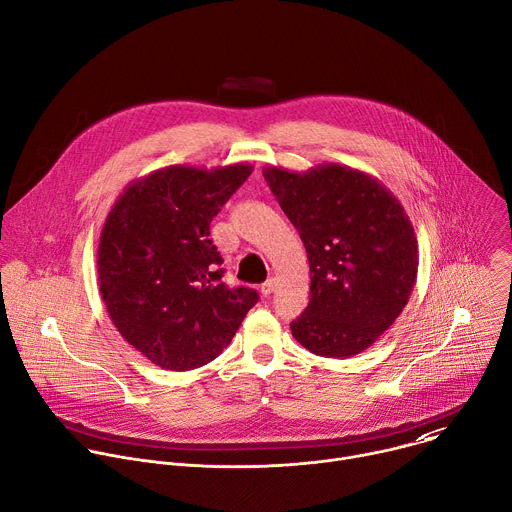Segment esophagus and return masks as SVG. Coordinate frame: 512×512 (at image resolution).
Wrapping results in <instances>:
<instances>
[{
	"mask_svg": "<svg viewBox=\"0 0 512 512\" xmlns=\"http://www.w3.org/2000/svg\"><path fill=\"white\" fill-rule=\"evenodd\" d=\"M273 289H275V279H273V277H269L265 283H261V294H263L265 298L273 294Z\"/></svg>",
	"mask_w": 512,
	"mask_h": 512,
	"instance_id": "34e87169",
	"label": "esophagus"
}]
</instances>
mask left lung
Wrapping results in <instances>:
<instances>
[{"label": "left lung", "mask_w": 512, "mask_h": 512, "mask_svg": "<svg viewBox=\"0 0 512 512\" xmlns=\"http://www.w3.org/2000/svg\"><path fill=\"white\" fill-rule=\"evenodd\" d=\"M310 261V304L289 324L318 356L350 358L399 318L417 277V239L401 202L377 178L340 164L263 168Z\"/></svg>", "instance_id": "8db88e82"}]
</instances>
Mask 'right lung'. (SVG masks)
I'll return each instance as SVG.
<instances>
[{"mask_svg": "<svg viewBox=\"0 0 512 512\" xmlns=\"http://www.w3.org/2000/svg\"><path fill=\"white\" fill-rule=\"evenodd\" d=\"M253 166H168L131 182L97 249L99 291L119 334L168 371H192L233 340L259 294L223 283L210 223Z\"/></svg>", "mask_w": 512, "mask_h": 512, "instance_id": "add662e5", "label": "right lung"}]
</instances>
